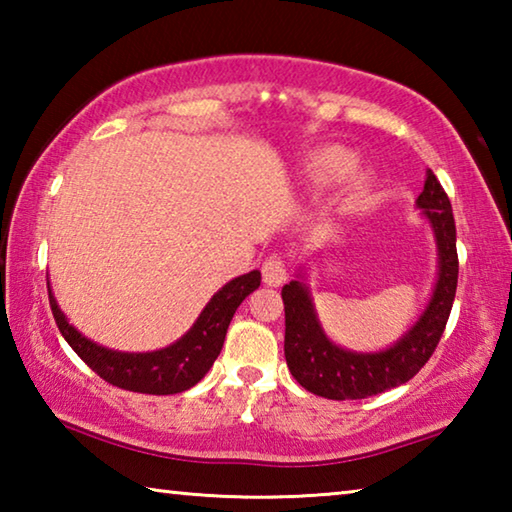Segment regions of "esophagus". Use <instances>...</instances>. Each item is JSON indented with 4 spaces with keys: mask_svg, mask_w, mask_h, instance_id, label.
Wrapping results in <instances>:
<instances>
[{
    "mask_svg": "<svg viewBox=\"0 0 512 512\" xmlns=\"http://www.w3.org/2000/svg\"><path fill=\"white\" fill-rule=\"evenodd\" d=\"M262 277L268 287H280L287 280V266H284L280 255H271L262 262Z\"/></svg>",
    "mask_w": 512,
    "mask_h": 512,
    "instance_id": "obj_1",
    "label": "esophagus"
}]
</instances>
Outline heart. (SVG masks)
<instances>
[{
    "label": "heart",
    "instance_id": "obj_1",
    "mask_svg": "<svg viewBox=\"0 0 512 512\" xmlns=\"http://www.w3.org/2000/svg\"><path fill=\"white\" fill-rule=\"evenodd\" d=\"M354 164H357L354 153L343 146H329V149L318 151L309 162V178L316 189H327L348 176Z\"/></svg>",
    "mask_w": 512,
    "mask_h": 512
}]
</instances>
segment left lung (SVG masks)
Here are the masks:
<instances>
[{"label": "left lung", "mask_w": 512, "mask_h": 512, "mask_svg": "<svg viewBox=\"0 0 512 512\" xmlns=\"http://www.w3.org/2000/svg\"><path fill=\"white\" fill-rule=\"evenodd\" d=\"M418 207L436 235L440 271L429 307L393 348L375 354L339 348L320 329L305 284L293 280L282 287L284 357L291 375L309 393L327 400H363L379 395L418 375L436 352L454 305L458 253L452 203L431 169L418 196Z\"/></svg>", "instance_id": "8db88e82"}]
</instances>
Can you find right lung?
<instances>
[{
	"label": "right lung",
	"instance_id": "1",
	"mask_svg": "<svg viewBox=\"0 0 512 512\" xmlns=\"http://www.w3.org/2000/svg\"><path fill=\"white\" fill-rule=\"evenodd\" d=\"M262 273L250 271L239 275L235 280L225 284L216 296L207 302L203 314L198 316L194 327L169 348L158 352L128 354L115 352L85 339L81 332L67 323L63 311L58 309L56 298L49 289L51 314L56 318V325L65 341L72 345V350L97 372L108 384L124 388V391L146 393V395H173L192 388L205 377V372L212 368V363L219 357L223 348L225 332L237 307L246 300L248 293H253Z\"/></svg>",
	"mask_w": 512,
	"mask_h": 512
}]
</instances>
